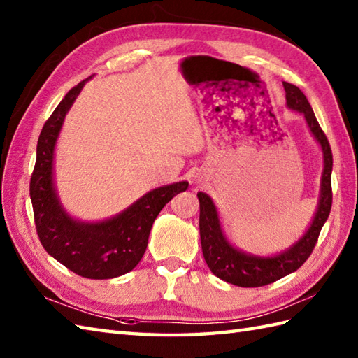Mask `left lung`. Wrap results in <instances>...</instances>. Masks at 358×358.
Segmentation results:
<instances>
[{
  "instance_id": "obj_1",
  "label": "left lung",
  "mask_w": 358,
  "mask_h": 358,
  "mask_svg": "<svg viewBox=\"0 0 358 358\" xmlns=\"http://www.w3.org/2000/svg\"><path fill=\"white\" fill-rule=\"evenodd\" d=\"M283 87L286 92L287 108L301 112L305 115L310 134L314 135V138L322 146L324 167L322 175L320 200H318L315 217L309 229L295 245L278 255L258 257L238 250L226 240L214 201L208 194H196L200 200V238L204 260H206L214 275L235 286H266L299 269L313 254L318 235H320L322 227L329 217L332 206V150L329 141L322 131L320 124H318L315 113L310 108L305 94L291 83L283 81Z\"/></svg>"
}]
</instances>
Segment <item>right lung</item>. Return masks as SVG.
<instances>
[{"label":"right lung","instance_id":"right-lung-1","mask_svg":"<svg viewBox=\"0 0 358 358\" xmlns=\"http://www.w3.org/2000/svg\"><path fill=\"white\" fill-rule=\"evenodd\" d=\"M86 81L66 94L43 126L30 178V200L36 234L48 254L81 277L106 280L124 275L140 263L159 210L186 191L189 183L157 187L121 214L100 223L78 222L67 215L53 185V152L66 113Z\"/></svg>","mask_w":358,"mask_h":358}]
</instances>
